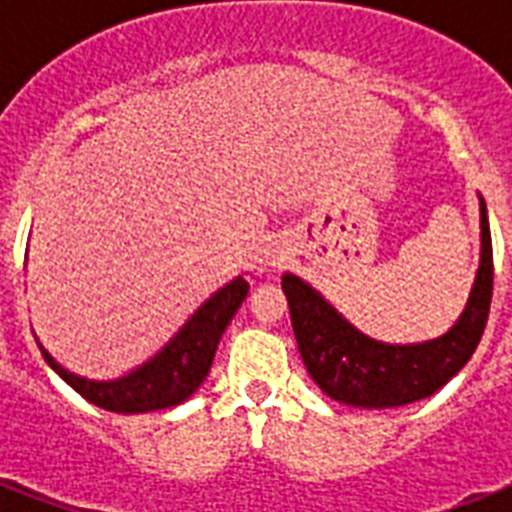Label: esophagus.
<instances>
[{
    "label": "esophagus",
    "mask_w": 512,
    "mask_h": 512,
    "mask_svg": "<svg viewBox=\"0 0 512 512\" xmlns=\"http://www.w3.org/2000/svg\"><path fill=\"white\" fill-rule=\"evenodd\" d=\"M265 260H268V265H281L284 263V249H268V252H265Z\"/></svg>",
    "instance_id": "esophagus-1"
}]
</instances>
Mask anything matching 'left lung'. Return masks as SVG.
I'll use <instances>...</instances> for the list:
<instances>
[{"label": "left lung", "mask_w": 512, "mask_h": 512, "mask_svg": "<svg viewBox=\"0 0 512 512\" xmlns=\"http://www.w3.org/2000/svg\"><path fill=\"white\" fill-rule=\"evenodd\" d=\"M494 287L492 233L481 199V265L468 305L446 335L417 345H388L358 332L353 324L303 281L284 273L292 329L305 369L329 398L364 409H393L433 396L478 348L489 319Z\"/></svg>", "instance_id": "obj_1"}]
</instances>
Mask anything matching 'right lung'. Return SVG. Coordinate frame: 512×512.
<instances>
[{
    "label": "right lung",
    "mask_w": 512,
    "mask_h": 512,
    "mask_svg": "<svg viewBox=\"0 0 512 512\" xmlns=\"http://www.w3.org/2000/svg\"><path fill=\"white\" fill-rule=\"evenodd\" d=\"M249 284L244 276H236L231 284L217 289L191 319L185 321L183 329L164 345L154 358L138 366L135 372L124 374L119 380H87L79 374L68 372L39 345L44 361L84 396L90 404L116 414H140L170 409L183 404L185 398L193 396V390L207 380L209 366L215 358L217 342L223 337L225 327L231 324L233 313L239 311Z\"/></svg>",
    "instance_id": "add662e5"
}]
</instances>
